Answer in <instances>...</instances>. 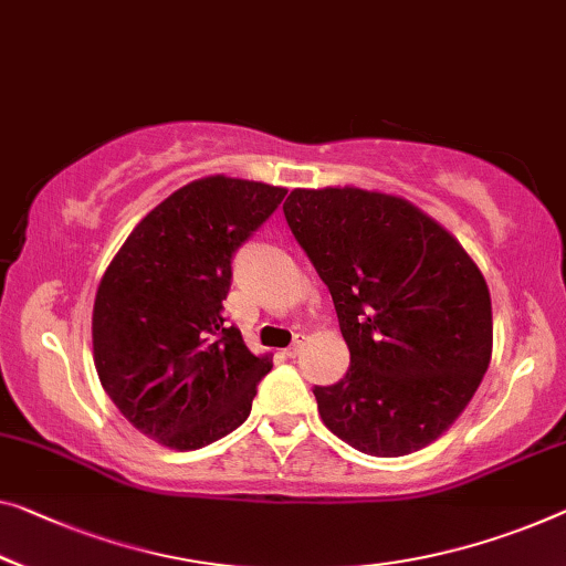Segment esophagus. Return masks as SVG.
I'll return each instance as SVG.
<instances>
[{
	"instance_id": "obj_1",
	"label": "esophagus",
	"mask_w": 566,
	"mask_h": 566,
	"mask_svg": "<svg viewBox=\"0 0 566 566\" xmlns=\"http://www.w3.org/2000/svg\"><path fill=\"white\" fill-rule=\"evenodd\" d=\"M298 352H301V338H295V342L283 354L289 356V359H295V356H298Z\"/></svg>"
}]
</instances>
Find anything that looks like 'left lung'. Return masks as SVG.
Instances as JSON below:
<instances>
[{
    "label": "left lung",
    "instance_id": "obj_1",
    "mask_svg": "<svg viewBox=\"0 0 566 566\" xmlns=\"http://www.w3.org/2000/svg\"><path fill=\"white\" fill-rule=\"evenodd\" d=\"M289 228L328 285L352 364L313 387L318 415L352 448L410 455L471 402L493 349L491 293L463 245L402 197L293 189Z\"/></svg>",
    "mask_w": 566,
    "mask_h": 566
}]
</instances>
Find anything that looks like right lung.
<instances>
[{"mask_svg": "<svg viewBox=\"0 0 566 566\" xmlns=\"http://www.w3.org/2000/svg\"><path fill=\"white\" fill-rule=\"evenodd\" d=\"M285 189L214 174L136 224L101 277L93 361L120 415L171 450H197L248 420L271 356L224 324L232 255Z\"/></svg>", "mask_w": 566, "mask_h": 566, "instance_id": "right-lung-1", "label": "right lung"}]
</instances>
